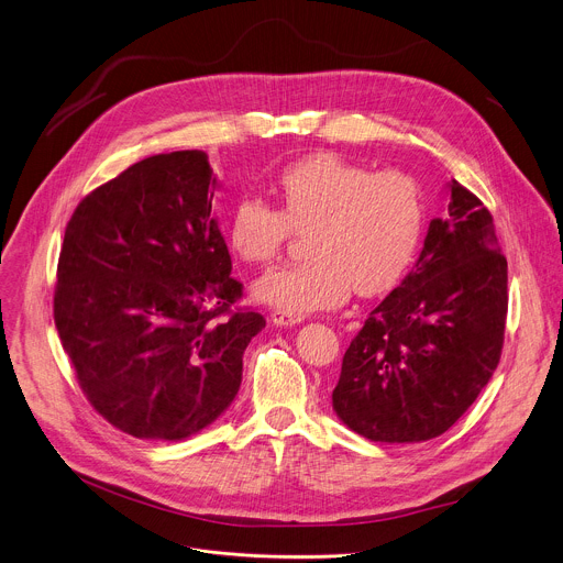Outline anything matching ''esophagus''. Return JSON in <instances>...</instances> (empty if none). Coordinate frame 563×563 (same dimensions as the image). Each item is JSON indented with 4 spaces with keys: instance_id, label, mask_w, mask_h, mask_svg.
<instances>
[{
    "instance_id": "esophagus-1",
    "label": "esophagus",
    "mask_w": 563,
    "mask_h": 563,
    "mask_svg": "<svg viewBox=\"0 0 563 563\" xmlns=\"http://www.w3.org/2000/svg\"><path fill=\"white\" fill-rule=\"evenodd\" d=\"M269 318H272V323L278 325V328H291V325H298L300 320H302V316L287 313V311H283V309H272Z\"/></svg>"
}]
</instances>
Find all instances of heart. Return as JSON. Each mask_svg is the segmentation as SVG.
<instances>
[{"mask_svg":"<svg viewBox=\"0 0 563 563\" xmlns=\"http://www.w3.org/2000/svg\"><path fill=\"white\" fill-rule=\"evenodd\" d=\"M280 209L258 194L240 196L229 216V247L245 263L269 265L294 231H306L311 258L256 283V296L287 313L341 305L391 289L408 272L423 233L417 183L400 172L372 174L336 153H316L283 169Z\"/></svg>","mask_w":563,"mask_h":563,"instance_id":"heart-1","label":"heart"}]
</instances>
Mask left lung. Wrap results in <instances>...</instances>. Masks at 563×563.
Here are the masks:
<instances>
[{
  "instance_id": "obj_1",
  "label": "left lung",
  "mask_w": 563,
  "mask_h": 563,
  "mask_svg": "<svg viewBox=\"0 0 563 563\" xmlns=\"http://www.w3.org/2000/svg\"><path fill=\"white\" fill-rule=\"evenodd\" d=\"M508 263L490 211L456 180L415 269L365 320L332 391L339 419L380 443L450 430L499 365Z\"/></svg>"
}]
</instances>
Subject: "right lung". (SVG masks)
Here are the masks:
<instances>
[{
  "label": "right lung",
  "mask_w": 563,
  "mask_h": 563,
  "mask_svg": "<svg viewBox=\"0 0 563 563\" xmlns=\"http://www.w3.org/2000/svg\"><path fill=\"white\" fill-rule=\"evenodd\" d=\"M205 151L140 159L73 211L57 263L55 328L89 404L135 439L183 441L235 398L265 328L211 216Z\"/></svg>",
  "instance_id": "right-lung-1"
}]
</instances>
